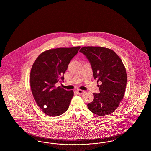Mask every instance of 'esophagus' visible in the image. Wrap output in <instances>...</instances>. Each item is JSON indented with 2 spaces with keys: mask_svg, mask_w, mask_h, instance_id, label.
I'll return each instance as SVG.
<instances>
[{
  "mask_svg": "<svg viewBox=\"0 0 151 151\" xmlns=\"http://www.w3.org/2000/svg\"><path fill=\"white\" fill-rule=\"evenodd\" d=\"M76 93H77V94H79V95H80V94H82L83 93H84L83 90H76Z\"/></svg>",
  "mask_w": 151,
  "mask_h": 151,
  "instance_id": "esophagus-1",
  "label": "esophagus"
}]
</instances>
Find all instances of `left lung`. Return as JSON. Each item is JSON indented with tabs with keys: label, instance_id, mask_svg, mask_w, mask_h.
I'll list each match as a JSON object with an SVG mask.
<instances>
[{
	"label": "left lung",
	"instance_id": "obj_1",
	"mask_svg": "<svg viewBox=\"0 0 151 151\" xmlns=\"http://www.w3.org/2000/svg\"><path fill=\"white\" fill-rule=\"evenodd\" d=\"M89 60L94 78L100 81V93L93 94L94 100L87 104L88 109L99 116L113 113L119 105L127 83L126 68L120 58L111 49L87 46L80 51Z\"/></svg>",
	"mask_w": 151,
	"mask_h": 151
}]
</instances>
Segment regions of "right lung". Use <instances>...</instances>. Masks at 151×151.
I'll return each mask as SVG.
<instances>
[{
    "label": "right lung",
    "mask_w": 151,
    "mask_h": 151,
    "mask_svg": "<svg viewBox=\"0 0 151 151\" xmlns=\"http://www.w3.org/2000/svg\"><path fill=\"white\" fill-rule=\"evenodd\" d=\"M80 46L57 48L41 53L34 62L30 74V84L34 99L46 115L58 116L67 111L73 90H66L55 84L64 81V75Z\"/></svg>",
    "instance_id": "right-lung-1"
}]
</instances>
